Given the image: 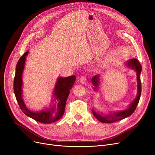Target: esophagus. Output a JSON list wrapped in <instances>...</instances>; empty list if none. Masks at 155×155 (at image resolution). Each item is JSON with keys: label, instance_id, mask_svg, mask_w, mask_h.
Segmentation results:
<instances>
[{"label": "esophagus", "instance_id": "1", "mask_svg": "<svg viewBox=\"0 0 155 155\" xmlns=\"http://www.w3.org/2000/svg\"><path fill=\"white\" fill-rule=\"evenodd\" d=\"M86 80H87L86 77L85 76H82L79 79V82L81 83L82 84H85L86 83Z\"/></svg>", "mask_w": 155, "mask_h": 155}]
</instances>
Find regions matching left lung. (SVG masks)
<instances>
[{
    "instance_id": "left-lung-1",
    "label": "left lung",
    "mask_w": 155,
    "mask_h": 155,
    "mask_svg": "<svg viewBox=\"0 0 155 155\" xmlns=\"http://www.w3.org/2000/svg\"><path fill=\"white\" fill-rule=\"evenodd\" d=\"M125 65L132 70H134L136 73L137 77V95L134 100L129 105L127 109L119 111H109L108 113L104 114L99 111H95L92 109V113L94 116L96 117L97 120H99L101 123H112L114 122L120 120L124 118L129 117L134 112L137 105L139 103L140 99L141 94V83L140 75L141 72V65L137 59L133 58L127 60ZM100 78L101 75H97L92 78V88L95 91H97L100 85Z\"/></svg>"
}]
</instances>
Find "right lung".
<instances>
[{"instance_id": "obj_1", "label": "right lung", "mask_w": 155, "mask_h": 155, "mask_svg": "<svg viewBox=\"0 0 155 155\" xmlns=\"http://www.w3.org/2000/svg\"><path fill=\"white\" fill-rule=\"evenodd\" d=\"M28 53V51L21 57L15 67L14 92L16 100L20 109L27 116L43 124L53 123L60 120L64 114L65 104L76 77L75 75L58 77L53 92V103L41 110H31L26 107L22 98V74Z\"/></svg>"}]
</instances>
